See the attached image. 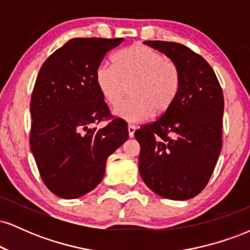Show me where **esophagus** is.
Listing matches in <instances>:
<instances>
[{
  "label": "esophagus",
  "mask_w": 250,
  "mask_h": 250,
  "mask_svg": "<svg viewBox=\"0 0 250 250\" xmlns=\"http://www.w3.org/2000/svg\"><path fill=\"white\" fill-rule=\"evenodd\" d=\"M135 130H136V127H135V125H128V134H129V137H134Z\"/></svg>",
  "instance_id": "esophagus-1"
}]
</instances>
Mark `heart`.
<instances>
[{
  "instance_id": "heart-1",
  "label": "heart",
  "mask_w": 250,
  "mask_h": 250,
  "mask_svg": "<svg viewBox=\"0 0 250 250\" xmlns=\"http://www.w3.org/2000/svg\"><path fill=\"white\" fill-rule=\"evenodd\" d=\"M115 65L102 63L95 73L102 99L116 107L130 84L131 99L120 104L114 115L127 122H142L162 114L173 104L180 89V73L173 62L147 45L134 44L116 54Z\"/></svg>"
}]
</instances>
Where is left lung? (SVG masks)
<instances>
[{
  "instance_id": "left-lung-1",
  "label": "left lung",
  "mask_w": 250,
  "mask_h": 250,
  "mask_svg": "<svg viewBox=\"0 0 250 250\" xmlns=\"http://www.w3.org/2000/svg\"><path fill=\"white\" fill-rule=\"evenodd\" d=\"M173 61L180 89L159 120L135 131L143 182L165 199L185 201L207 186L222 147V89L202 56L175 42L146 41Z\"/></svg>"
}]
</instances>
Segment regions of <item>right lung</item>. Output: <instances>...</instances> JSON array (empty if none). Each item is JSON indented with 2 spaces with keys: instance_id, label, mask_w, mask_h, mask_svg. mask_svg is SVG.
<instances>
[{
  "instance_id": "right-lung-1",
  "label": "right lung",
  "mask_w": 250,
  "mask_h": 250,
  "mask_svg": "<svg viewBox=\"0 0 250 250\" xmlns=\"http://www.w3.org/2000/svg\"><path fill=\"white\" fill-rule=\"evenodd\" d=\"M123 39H73L48 57L37 75L30 102V149L53 194L77 199L97 187L105 163L128 140L121 120L109 117L96 85L103 57Z\"/></svg>"
}]
</instances>
